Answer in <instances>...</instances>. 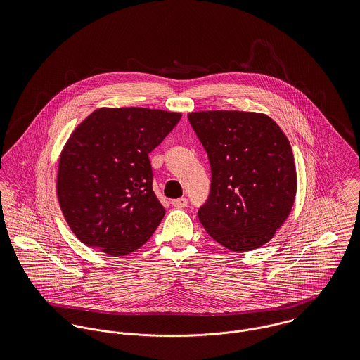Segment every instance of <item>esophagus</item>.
<instances>
[{
    "mask_svg": "<svg viewBox=\"0 0 360 360\" xmlns=\"http://www.w3.org/2000/svg\"><path fill=\"white\" fill-rule=\"evenodd\" d=\"M187 202H188L187 198H177V200L172 201V205L176 206V207H186Z\"/></svg>",
    "mask_w": 360,
    "mask_h": 360,
    "instance_id": "34e87169",
    "label": "esophagus"
}]
</instances>
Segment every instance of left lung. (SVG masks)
<instances>
[{
  "instance_id": "8db88e82",
  "label": "left lung",
  "mask_w": 360,
  "mask_h": 360,
  "mask_svg": "<svg viewBox=\"0 0 360 360\" xmlns=\"http://www.w3.org/2000/svg\"><path fill=\"white\" fill-rule=\"evenodd\" d=\"M188 120L212 170L210 194L198 217L206 233L234 252L269 243L287 220L297 195L292 148L264 113L200 110Z\"/></svg>"
}]
</instances>
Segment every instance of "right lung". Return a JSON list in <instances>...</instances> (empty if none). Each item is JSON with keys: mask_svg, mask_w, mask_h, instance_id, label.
Here are the masks:
<instances>
[{"mask_svg": "<svg viewBox=\"0 0 360 360\" xmlns=\"http://www.w3.org/2000/svg\"><path fill=\"white\" fill-rule=\"evenodd\" d=\"M181 113L98 108L70 134L56 174V195L73 234L87 247L124 257L143 247L165 216L153 190L148 154Z\"/></svg>", "mask_w": 360, "mask_h": 360, "instance_id": "right-lung-1", "label": "right lung"}]
</instances>
